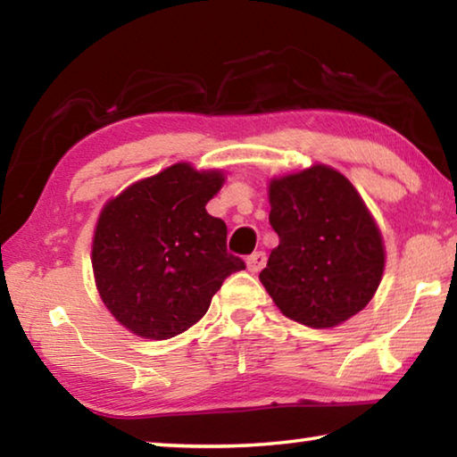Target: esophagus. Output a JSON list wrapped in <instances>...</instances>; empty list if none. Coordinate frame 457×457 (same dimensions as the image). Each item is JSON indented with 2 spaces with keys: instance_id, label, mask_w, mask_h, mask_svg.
I'll return each mask as SVG.
<instances>
[{
  "instance_id": "34e87169",
  "label": "esophagus",
  "mask_w": 457,
  "mask_h": 457,
  "mask_svg": "<svg viewBox=\"0 0 457 457\" xmlns=\"http://www.w3.org/2000/svg\"><path fill=\"white\" fill-rule=\"evenodd\" d=\"M245 264H247V270H250V272H260V270L266 266V253L264 252H253L252 256H247Z\"/></svg>"
}]
</instances>
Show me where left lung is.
Instances as JSON below:
<instances>
[{
    "instance_id": "left-lung-1",
    "label": "left lung",
    "mask_w": 457,
    "mask_h": 457,
    "mask_svg": "<svg viewBox=\"0 0 457 457\" xmlns=\"http://www.w3.org/2000/svg\"><path fill=\"white\" fill-rule=\"evenodd\" d=\"M270 207L280 244L260 282L282 314L330 328L361 312L381 284L385 247L353 183L312 165L270 181Z\"/></svg>"
}]
</instances>
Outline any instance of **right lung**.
<instances>
[{"instance_id":"1","label":"right lung","mask_w":457,"mask_h":457,"mask_svg":"<svg viewBox=\"0 0 457 457\" xmlns=\"http://www.w3.org/2000/svg\"><path fill=\"white\" fill-rule=\"evenodd\" d=\"M220 171L177 163L137 181L104 205L92 239L100 298L122 327L165 340L193 327L229 274L244 270L228 228L205 212Z\"/></svg>"}]
</instances>
